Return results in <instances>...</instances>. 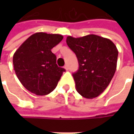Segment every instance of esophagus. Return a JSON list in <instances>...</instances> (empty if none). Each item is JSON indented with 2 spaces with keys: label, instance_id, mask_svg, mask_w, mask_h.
Masks as SVG:
<instances>
[{
  "label": "esophagus",
  "instance_id": "esophagus-1",
  "mask_svg": "<svg viewBox=\"0 0 134 134\" xmlns=\"http://www.w3.org/2000/svg\"><path fill=\"white\" fill-rule=\"evenodd\" d=\"M64 69L66 70V71H67V70H69V66H68V65H65Z\"/></svg>",
  "mask_w": 134,
  "mask_h": 134
}]
</instances>
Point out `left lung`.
Instances as JSON below:
<instances>
[{"instance_id":"obj_1","label":"left lung","mask_w":134,"mask_h":134,"mask_svg":"<svg viewBox=\"0 0 134 134\" xmlns=\"http://www.w3.org/2000/svg\"><path fill=\"white\" fill-rule=\"evenodd\" d=\"M66 43L75 52L79 69L73 74L77 92L86 98L100 95L115 74L118 49L110 39L90 34L74 38L69 36Z\"/></svg>"}]
</instances>
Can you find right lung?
I'll return each instance as SVG.
<instances>
[{
    "mask_svg": "<svg viewBox=\"0 0 134 134\" xmlns=\"http://www.w3.org/2000/svg\"><path fill=\"white\" fill-rule=\"evenodd\" d=\"M63 39L59 34L36 33L15 52L13 59L15 72L30 92L48 95L57 86L65 69L57 65V57L51 49Z\"/></svg>",
    "mask_w": 134,
    "mask_h": 134,
    "instance_id": "right-lung-1",
    "label": "right lung"
}]
</instances>
